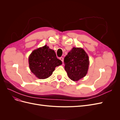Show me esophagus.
Wrapping results in <instances>:
<instances>
[{"label": "esophagus", "mask_w": 120, "mask_h": 120, "mask_svg": "<svg viewBox=\"0 0 120 120\" xmlns=\"http://www.w3.org/2000/svg\"><path fill=\"white\" fill-rule=\"evenodd\" d=\"M60 60L62 61V62H64V58L63 57H60Z\"/></svg>", "instance_id": "esophagus-1"}]
</instances>
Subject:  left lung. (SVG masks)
<instances>
[{
  "mask_svg": "<svg viewBox=\"0 0 120 120\" xmlns=\"http://www.w3.org/2000/svg\"><path fill=\"white\" fill-rule=\"evenodd\" d=\"M64 64L68 77L72 81H78L87 74L89 59L82 49L73 48L64 57Z\"/></svg>",
  "mask_w": 120,
  "mask_h": 120,
  "instance_id": "1",
  "label": "left lung"
}]
</instances>
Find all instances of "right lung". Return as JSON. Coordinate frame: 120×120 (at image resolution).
<instances>
[{
    "mask_svg": "<svg viewBox=\"0 0 120 120\" xmlns=\"http://www.w3.org/2000/svg\"><path fill=\"white\" fill-rule=\"evenodd\" d=\"M28 61L31 72L39 79L49 78L55 68L62 64L54 50L46 45L34 50L29 56Z\"/></svg>",
    "mask_w": 120,
    "mask_h": 120,
    "instance_id": "add662e5",
    "label": "right lung"
}]
</instances>
